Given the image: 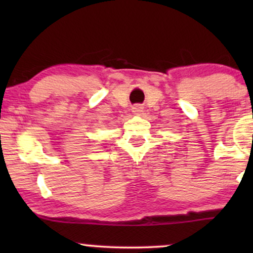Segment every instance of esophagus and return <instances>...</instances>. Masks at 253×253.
Segmentation results:
<instances>
[{"label": "esophagus", "instance_id": "esophagus-1", "mask_svg": "<svg viewBox=\"0 0 253 253\" xmlns=\"http://www.w3.org/2000/svg\"><path fill=\"white\" fill-rule=\"evenodd\" d=\"M133 112H134V113H139V112H141V107H139V106L133 107Z\"/></svg>", "mask_w": 253, "mask_h": 253}]
</instances>
